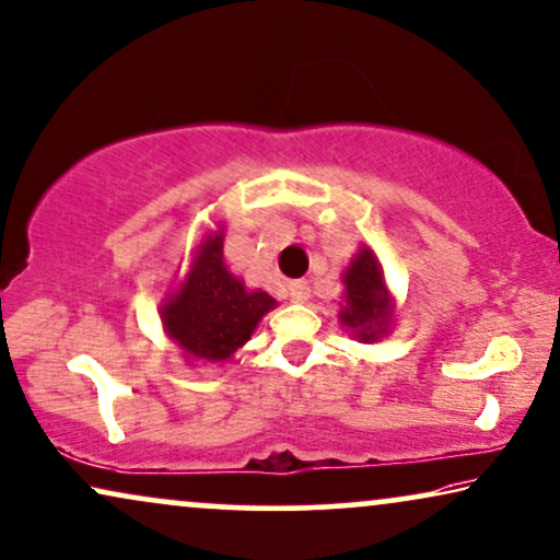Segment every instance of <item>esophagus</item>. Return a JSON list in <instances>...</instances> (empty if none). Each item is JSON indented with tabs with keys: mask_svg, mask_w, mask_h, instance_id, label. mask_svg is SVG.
I'll return each mask as SVG.
<instances>
[{
	"mask_svg": "<svg viewBox=\"0 0 560 560\" xmlns=\"http://www.w3.org/2000/svg\"><path fill=\"white\" fill-rule=\"evenodd\" d=\"M288 290H290V301H295V303L308 301V295H311V288L306 280H293L288 285Z\"/></svg>",
	"mask_w": 560,
	"mask_h": 560,
	"instance_id": "obj_1",
	"label": "esophagus"
}]
</instances>
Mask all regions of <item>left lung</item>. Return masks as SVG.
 <instances>
[{
    "label": "left lung",
    "instance_id": "8db88e82",
    "mask_svg": "<svg viewBox=\"0 0 560 560\" xmlns=\"http://www.w3.org/2000/svg\"><path fill=\"white\" fill-rule=\"evenodd\" d=\"M342 280L347 290L339 318L362 342H375L390 318V301L386 282H383L381 262L370 249H360Z\"/></svg>",
    "mask_w": 560,
    "mask_h": 560
}]
</instances>
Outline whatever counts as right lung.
I'll return each instance as SVG.
<instances>
[{"label": "right lung", "instance_id": "1", "mask_svg": "<svg viewBox=\"0 0 560 560\" xmlns=\"http://www.w3.org/2000/svg\"><path fill=\"white\" fill-rule=\"evenodd\" d=\"M275 306L265 290L244 288L223 262V234L200 246L190 278L179 293L166 301L162 322L170 337L187 354L208 362H223L242 347L259 318Z\"/></svg>", "mask_w": 560, "mask_h": 560}]
</instances>
